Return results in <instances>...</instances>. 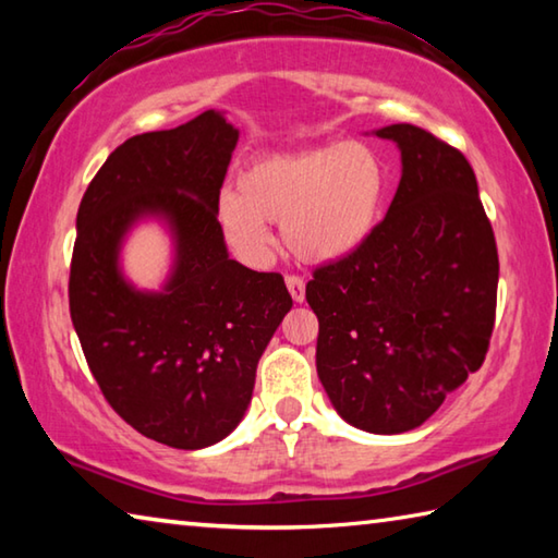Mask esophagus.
I'll return each mask as SVG.
<instances>
[{
  "label": "esophagus",
  "instance_id": "1",
  "mask_svg": "<svg viewBox=\"0 0 558 558\" xmlns=\"http://www.w3.org/2000/svg\"><path fill=\"white\" fill-rule=\"evenodd\" d=\"M286 286L290 290L292 300H295V302L305 300V280H302L300 276H286Z\"/></svg>",
  "mask_w": 558,
  "mask_h": 558
}]
</instances>
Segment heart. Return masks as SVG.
<instances>
[{"mask_svg": "<svg viewBox=\"0 0 558 558\" xmlns=\"http://www.w3.org/2000/svg\"><path fill=\"white\" fill-rule=\"evenodd\" d=\"M384 196L379 155L362 143H335L253 159L239 186L221 192L216 219L226 243L251 266L270 258V221H280L295 256L327 263L369 239Z\"/></svg>", "mask_w": 558, "mask_h": 558, "instance_id": "obj_1", "label": "heart"}]
</instances>
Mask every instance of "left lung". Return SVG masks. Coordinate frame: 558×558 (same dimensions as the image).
Here are the masks:
<instances>
[{
  "label": "left lung",
  "mask_w": 558,
  "mask_h": 558,
  "mask_svg": "<svg viewBox=\"0 0 558 558\" xmlns=\"http://www.w3.org/2000/svg\"><path fill=\"white\" fill-rule=\"evenodd\" d=\"M403 174L369 239L313 270L317 376L352 426L418 428L485 362L499 258L477 179L460 149L399 122L376 132Z\"/></svg>",
  "instance_id": "8db88e82"
}]
</instances>
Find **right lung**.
I'll list each match as a JSON object with an SVG mask.
<instances>
[{"mask_svg": "<svg viewBox=\"0 0 558 558\" xmlns=\"http://www.w3.org/2000/svg\"><path fill=\"white\" fill-rule=\"evenodd\" d=\"M239 130L214 110L110 153L78 206L69 305L106 401L169 448L219 442L248 409L256 366L292 298L280 272L231 260L216 219ZM165 215L178 263L165 293L121 280L117 251L140 215Z\"/></svg>", "mask_w": 558, "mask_h": 558, "instance_id": "obj_1", "label": "right lung"}]
</instances>
